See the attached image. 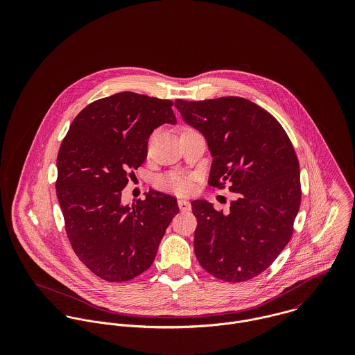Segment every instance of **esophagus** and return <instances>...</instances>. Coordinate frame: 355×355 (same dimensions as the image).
Instances as JSON below:
<instances>
[{
    "mask_svg": "<svg viewBox=\"0 0 355 355\" xmlns=\"http://www.w3.org/2000/svg\"><path fill=\"white\" fill-rule=\"evenodd\" d=\"M178 205H179V209H180L182 211H189V210H191V202L187 201V200H179Z\"/></svg>",
    "mask_w": 355,
    "mask_h": 355,
    "instance_id": "34e87169",
    "label": "esophagus"
}]
</instances>
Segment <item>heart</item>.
<instances>
[{
  "mask_svg": "<svg viewBox=\"0 0 355 355\" xmlns=\"http://www.w3.org/2000/svg\"><path fill=\"white\" fill-rule=\"evenodd\" d=\"M158 186L176 194H187L191 190V180L183 173H168L158 179Z\"/></svg>",
  "mask_w": 355,
  "mask_h": 355,
  "instance_id": "obj_1",
  "label": "heart"
}]
</instances>
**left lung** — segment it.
Wrapping results in <instances>:
<instances>
[{
    "label": "left lung",
    "mask_w": 355,
    "mask_h": 355,
    "mask_svg": "<svg viewBox=\"0 0 355 355\" xmlns=\"http://www.w3.org/2000/svg\"><path fill=\"white\" fill-rule=\"evenodd\" d=\"M175 106L206 139L213 158L209 184L228 182L238 196L227 213L205 200L191 202L197 259L217 279L250 280L284 250L300 210L301 173L291 141L270 113L241 97L176 100Z\"/></svg>",
    "instance_id": "8db88e82"
}]
</instances>
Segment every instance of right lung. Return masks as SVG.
Segmentation results:
<instances>
[{"mask_svg":"<svg viewBox=\"0 0 355 355\" xmlns=\"http://www.w3.org/2000/svg\"><path fill=\"white\" fill-rule=\"evenodd\" d=\"M173 102L131 92L87 105L72 121L57 155V200L71 246L106 282L145 272L179 213L175 197L150 189L145 200L121 202L128 173L144 164L148 141L176 124Z\"/></svg>","mask_w":355,"mask_h":355,"instance_id":"add662e5","label":"right lung"}]
</instances>
